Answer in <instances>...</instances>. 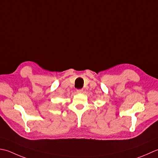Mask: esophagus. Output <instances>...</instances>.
Wrapping results in <instances>:
<instances>
[{"instance_id":"esophagus-1","label":"esophagus","mask_w":158,"mask_h":158,"mask_svg":"<svg viewBox=\"0 0 158 158\" xmlns=\"http://www.w3.org/2000/svg\"><path fill=\"white\" fill-rule=\"evenodd\" d=\"M77 93H82V91H83V90L82 89H77Z\"/></svg>"}]
</instances>
